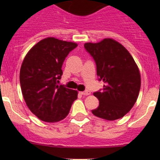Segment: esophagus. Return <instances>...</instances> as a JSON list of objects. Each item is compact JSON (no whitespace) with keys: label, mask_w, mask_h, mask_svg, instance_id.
I'll return each mask as SVG.
<instances>
[{"label":"esophagus","mask_w":160,"mask_h":160,"mask_svg":"<svg viewBox=\"0 0 160 160\" xmlns=\"http://www.w3.org/2000/svg\"><path fill=\"white\" fill-rule=\"evenodd\" d=\"M82 95H84V96H87V95H90V91L89 90H85V91L80 92Z\"/></svg>","instance_id":"obj_1"}]
</instances>
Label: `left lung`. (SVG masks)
I'll return each instance as SVG.
<instances>
[{
  "label": "left lung",
  "instance_id": "8db88e82",
  "mask_svg": "<svg viewBox=\"0 0 160 160\" xmlns=\"http://www.w3.org/2000/svg\"><path fill=\"white\" fill-rule=\"evenodd\" d=\"M97 66V75L104 83L102 91L93 93L99 106L92 113L104 120L124 117L136 102L141 87V76L133 57L121 43L104 38L84 44Z\"/></svg>",
  "mask_w": 160,
  "mask_h": 160
}]
</instances>
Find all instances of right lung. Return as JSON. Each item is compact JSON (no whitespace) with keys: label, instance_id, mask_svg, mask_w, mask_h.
I'll return each instance as SVG.
<instances>
[{"label":"right lung","instance_id":"1","mask_svg":"<svg viewBox=\"0 0 160 160\" xmlns=\"http://www.w3.org/2000/svg\"><path fill=\"white\" fill-rule=\"evenodd\" d=\"M77 44L48 37L25 56L20 70L22 95L29 110L43 122H56L68 115L77 90L57 85L62 66Z\"/></svg>","mask_w":160,"mask_h":160}]
</instances>
